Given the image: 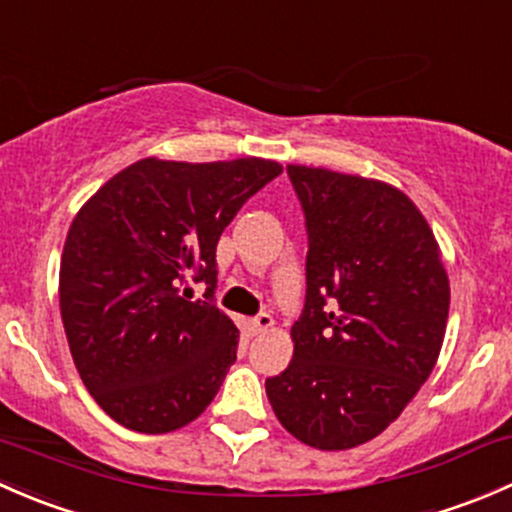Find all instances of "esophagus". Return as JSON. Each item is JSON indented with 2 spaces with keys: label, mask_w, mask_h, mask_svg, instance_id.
I'll list each match as a JSON object with an SVG mask.
<instances>
[{
  "label": "esophagus",
  "mask_w": 512,
  "mask_h": 512,
  "mask_svg": "<svg viewBox=\"0 0 512 512\" xmlns=\"http://www.w3.org/2000/svg\"><path fill=\"white\" fill-rule=\"evenodd\" d=\"M250 327H252V332H255V334L270 332V329L275 327V319H272L270 314H257V317L250 322Z\"/></svg>",
  "instance_id": "obj_1"
}]
</instances>
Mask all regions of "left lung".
<instances>
[{"mask_svg": "<svg viewBox=\"0 0 512 512\" xmlns=\"http://www.w3.org/2000/svg\"><path fill=\"white\" fill-rule=\"evenodd\" d=\"M309 235L294 356L265 381L282 426L319 451L371 441L431 376L451 285L414 200L384 180L287 165Z\"/></svg>", "mask_w": 512, "mask_h": 512, "instance_id": "left-lung-1", "label": "left lung"}]
</instances>
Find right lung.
Wrapping results in <instances>:
<instances>
[{
	"instance_id": "add662e5",
	"label": "right lung",
	"mask_w": 512,
	"mask_h": 512,
	"mask_svg": "<svg viewBox=\"0 0 512 512\" xmlns=\"http://www.w3.org/2000/svg\"><path fill=\"white\" fill-rule=\"evenodd\" d=\"M280 173L252 156L143 158L81 205L61 252L59 307L76 371L116 423L178 431L215 399L240 332L213 302H190L188 285L203 280L213 297L220 235Z\"/></svg>"
}]
</instances>
